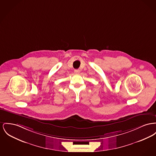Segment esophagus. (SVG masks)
Instances as JSON below:
<instances>
[{"label": "esophagus", "mask_w": 156, "mask_h": 156, "mask_svg": "<svg viewBox=\"0 0 156 156\" xmlns=\"http://www.w3.org/2000/svg\"><path fill=\"white\" fill-rule=\"evenodd\" d=\"M80 71L79 69H75V70H74V73H80Z\"/></svg>", "instance_id": "34e87169"}]
</instances>
